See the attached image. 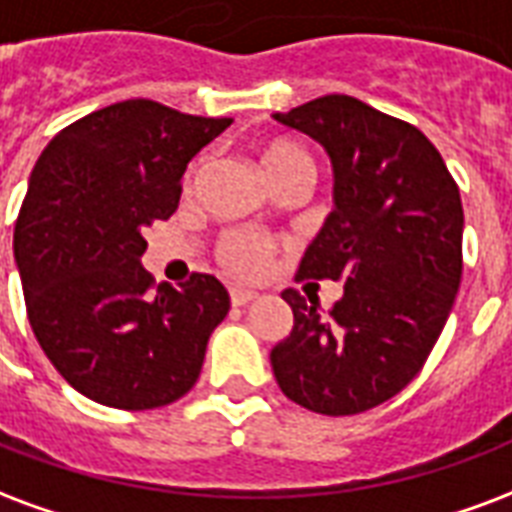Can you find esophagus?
Here are the masks:
<instances>
[{"mask_svg":"<svg viewBox=\"0 0 512 512\" xmlns=\"http://www.w3.org/2000/svg\"><path fill=\"white\" fill-rule=\"evenodd\" d=\"M255 298H257L255 290H244V287H233V290H230V304L233 306L252 304Z\"/></svg>","mask_w":512,"mask_h":512,"instance_id":"1","label":"esophagus"}]
</instances>
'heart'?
I'll list each match as a JSON object with an SVG mask.
<instances>
[{"mask_svg": "<svg viewBox=\"0 0 512 512\" xmlns=\"http://www.w3.org/2000/svg\"><path fill=\"white\" fill-rule=\"evenodd\" d=\"M257 157H260V165L266 170V176L271 179L276 189L285 187L287 181L295 179H314V160L312 154L298 146L295 140L287 138H271L263 140L257 146ZM206 170V157H198L192 160V165L187 168V176H184V189L192 192L198 187L200 176ZM279 238L266 236V233H257V230H244V227H233V230H225L222 236L217 238V246H214V255H217V263L225 268L227 274L236 276V279H257L263 276L271 266V260L279 252Z\"/></svg>", "mask_w": 512, "mask_h": 512, "instance_id": "heart-1", "label": "heart"}]
</instances>
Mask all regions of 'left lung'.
<instances>
[{
	"mask_svg": "<svg viewBox=\"0 0 512 512\" xmlns=\"http://www.w3.org/2000/svg\"><path fill=\"white\" fill-rule=\"evenodd\" d=\"M276 119L320 140L336 208L295 282L344 279V295L287 287L293 331L271 350L287 399L320 415H355L393 399L423 369L461 282L458 184L423 132L347 94H325Z\"/></svg>",
	"mask_w": 512,
	"mask_h": 512,
	"instance_id": "left-lung-1",
	"label": "left lung"
}]
</instances>
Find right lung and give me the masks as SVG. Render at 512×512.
I'll list each match as a JSON object with an SVG mask.
<instances>
[{"instance_id": "right-lung-1", "label": "right lung", "mask_w": 512, "mask_h": 512, "mask_svg": "<svg viewBox=\"0 0 512 512\" xmlns=\"http://www.w3.org/2000/svg\"><path fill=\"white\" fill-rule=\"evenodd\" d=\"M227 116L124 100L56 132L34 165L13 249L26 314L56 372L116 410H154L198 382L230 295L217 276L160 285L143 233L179 208L181 176Z\"/></svg>"}]
</instances>
